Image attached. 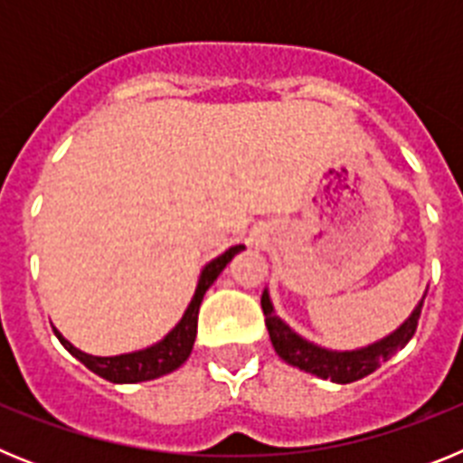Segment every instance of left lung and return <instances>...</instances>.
Segmentation results:
<instances>
[{
	"label": "left lung",
	"instance_id": "8db88e82",
	"mask_svg": "<svg viewBox=\"0 0 463 463\" xmlns=\"http://www.w3.org/2000/svg\"><path fill=\"white\" fill-rule=\"evenodd\" d=\"M261 310H264V317H267V329L269 336H271L273 347L282 359L292 366H298L306 373H313L317 378L334 380V383H354V380L364 378V375L373 373L380 364L387 362L396 350L406 345L412 338L417 329V320H420V313H422V304L412 310V315L408 317L399 329L392 334V336L383 338L380 343H373L369 347H362V350H353V353H331L325 347H317L313 343L304 341L301 336H297L292 329H289L285 322L273 313V306L269 301V294H261Z\"/></svg>",
	"mask_w": 463,
	"mask_h": 463
}]
</instances>
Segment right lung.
Masks as SVG:
<instances>
[{
	"label": "right lung",
	"instance_id": "add662e5",
	"mask_svg": "<svg viewBox=\"0 0 463 463\" xmlns=\"http://www.w3.org/2000/svg\"><path fill=\"white\" fill-rule=\"evenodd\" d=\"M239 250H243V245H234L229 248L227 252L213 260L211 264H206V269L202 271L199 278V285H196L194 298L187 306L183 320L175 325V329L171 331L165 341H159L157 345L146 347V350H138V353L129 354H118V357H92V354L80 353L79 347H73L67 338L55 329V336L60 338L64 347L76 359L88 366L92 373L101 375V378L110 380V383H143V380H153L159 375L171 373L190 357L192 345H194L196 338V320H199V306H202V298L206 294V289L211 288L213 280L222 273V269L227 267L232 257Z\"/></svg>",
	"mask_w": 463,
	"mask_h": 463
}]
</instances>
